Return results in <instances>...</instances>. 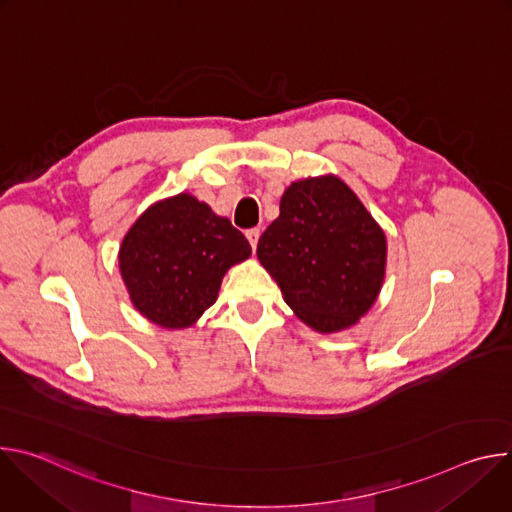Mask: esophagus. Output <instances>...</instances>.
Returning <instances> with one entry per match:
<instances>
[{"instance_id":"obj_1","label":"esophagus","mask_w":512,"mask_h":512,"mask_svg":"<svg viewBox=\"0 0 512 512\" xmlns=\"http://www.w3.org/2000/svg\"><path fill=\"white\" fill-rule=\"evenodd\" d=\"M245 235H247V239H249V243H251V249L255 251V249H257V243H259L261 231H259V229H249Z\"/></svg>"}]
</instances>
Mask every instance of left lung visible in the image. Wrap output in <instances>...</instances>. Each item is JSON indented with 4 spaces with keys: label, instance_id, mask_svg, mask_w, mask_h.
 <instances>
[{
    "label": "left lung",
    "instance_id": "1",
    "mask_svg": "<svg viewBox=\"0 0 512 512\" xmlns=\"http://www.w3.org/2000/svg\"><path fill=\"white\" fill-rule=\"evenodd\" d=\"M257 255L291 310L318 332H336L375 304L387 243L354 192L336 176H324L283 192Z\"/></svg>",
    "mask_w": 512,
    "mask_h": 512
}]
</instances>
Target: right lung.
Instances as JSON below:
<instances>
[{
    "label": "right lung",
    "mask_w": 512,
    "mask_h": 512,
    "mask_svg": "<svg viewBox=\"0 0 512 512\" xmlns=\"http://www.w3.org/2000/svg\"><path fill=\"white\" fill-rule=\"evenodd\" d=\"M251 245L229 218L178 194L145 210L129 229L119 267L133 306L164 328H186L221 289L225 271L245 261Z\"/></svg>",
    "instance_id": "obj_1"
}]
</instances>
